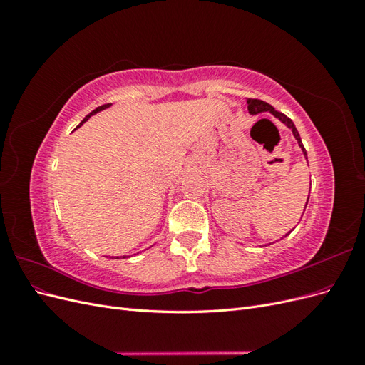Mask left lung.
I'll list each match as a JSON object with an SVG mask.
<instances>
[{
  "mask_svg": "<svg viewBox=\"0 0 365 365\" xmlns=\"http://www.w3.org/2000/svg\"><path fill=\"white\" fill-rule=\"evenodd\" d=\"M247 103H248V111H250V114H259V113H271L274 117H277L282 123H284L286 126H288L291 130H292V134H294V137H295V140L298 141V146L302 148V150H303V153H304V157H306V160H307V153H306V149H304V146H303V143H302V138H300V134H298V130H297V128H295V125H294V121L289 118V117H286L284 114H282V113H279V111H275V109L269 105V103H267V102H263V101H259V98H248L247 101ZM307 201H309V196H307ZM306 205H307V202H306ZM306 205H304V208H306ZM291 233V231H289ZM288 233V235H289ZM286 235V236H288Z\"/></svg>",
  "mask_w": 365,
  "mask_h": 365,
  "instance_id": "1",
  "label": "left lung"
}]
</instances>
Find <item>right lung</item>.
Instances as JSON below:
<instances>
[{
  "mask_svg": "<svg viewBox=\"0 0 365 365\" xmlns=\"http://www.w3.org/2000/svg\"><path fill=\"white\" fill-rule=\"evenodd\" d=\"M109 106H111V103H108V105H102V106H98V108H96V109H94V111H93V113H90V114H88V115H86V117H85V118H83V121H82V123H81V125H83V123H85V121H86V120H88V118H90V117H91V115H94V114H97V113H98V111H103V109H106V108H109ZM81 125H79V126H81ZM79 126H77V128H79ZM123 257H125V256H123ZM117 259H118V257H117Z\"/></svg>",
  "mask_w": 365,
  "mask_h": 365,
  "instance_id": "right-lung-1",
  "label": "right lung"
}]
</instances>
